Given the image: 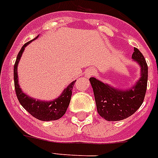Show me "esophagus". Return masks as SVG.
Listing matches in <instances>:
<instances>
[{"instance_id": "obj_1", "label": "esophagus", "mask_w": 158, "mask_h": 158, "mask_svg": "<svg viewBox=\"0 0 158 158\" xmlns=\"http://www.w3.org/2000/svg\"><path fill=\"white\" fill-rule=\"evenodd\" d=\"M93 74H94V71L92 69H87L85 72V76H86V77H91Z\"/></svg>"}]
</instances>
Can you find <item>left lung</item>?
<instances>
[{
	"instance_id": "obj_1",
	"label": "left lung",
	"mask_w": 158,
	"mask_h": 158,
	"mask_svg": "<svg viewBox=\"0 0 158 158\" xmlns=\"http://www.w3.org/2000/svg\"><path fill=\"white\" fill-rule=\"evenodd\" d=\"M131 57L139 64L141 77L131 88L120 90L95 77L90 78L97 112L106 121L115 122L127 118L137 111L144 101L148 86V64L137 48H134Z\"/></svg>"
}]
</instances>
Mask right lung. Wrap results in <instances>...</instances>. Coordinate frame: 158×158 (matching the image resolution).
Here are the masks:
<instances>
[{
    "label": "right lung",
    "mask_w": 158,
    "mask_h": 158,
    "mask_svg": "<svg viewBox=\"0 0 158 158\" xmlns=\"http://www.w3.org/2000/svg\"><path fill=\"white\" fill-rule=\"evenodd\" d=\"M37 37H38V35L35 38L33 39L32 41L35 40ZM32 41H28L21 47V51L19 52L17 57H16L15 65H14V85H15L16 97L18 98L19 102L21 103V106L36 119L41 120V121H46V122L58 120L66 113V109L69 106L72 94V88H73L76 81H72V83L66 86V88L64 89V91L62 92L61 96H59V97L56 98L55 100L50 101V102L36 100V99L30 97L28 95L22 92L18 84L17 66H18L21 55L24 52L25 47Z\"/></svg>",
    "instance_id": "obj_1"
}]
</instances>
